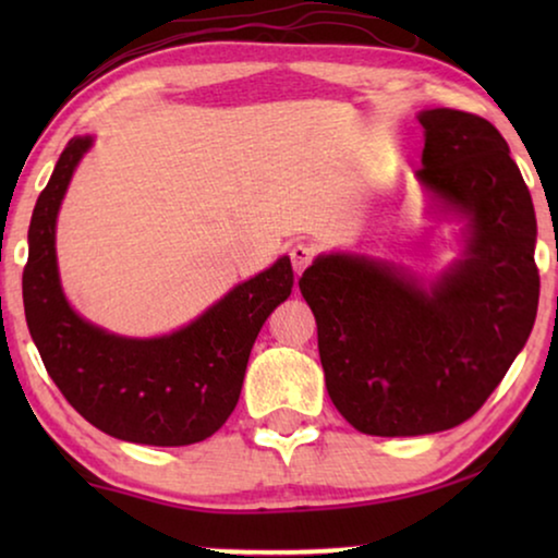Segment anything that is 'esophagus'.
Returning <instances> with one entry per match:
<instances>
[{"label": "esophagus", "instance_id": "1", "mask_svg": "<svg viewBox=\"0 0 558 558\" xmlns=\"http://www.w3.org/2000/svg\"><path fill=\"white\" fill-rule=\"evenodd\" d=\"M315 246H307V243H296V246H292V251H289V258H292V269L296 277L307 269V266L312 264V258H315Z\"/></svg>", "mask_w": 558, "mask_h": 558}]
</instances>
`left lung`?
Returning <instances> with one entry per match:
<instances>
[{
    "mask_svg": "<svg viewBox=\"0 0 558 558\" xmlns=\"http://www.w3.org/2000/svg\"><path fill=\"white\" fill-rule=\"evenodd\" d=\"M422 185L470 218L468 256L429 287L365 256H319L300 279L335 409L373 437L452 429L483 407L536 323V213L498 129L432 109Z\"/></svg>",
    "mask_w": 558,
    "mask_h": 558,
    "instance_id": "left-lung-1",
    "label": "left lung"
}]
</instances>
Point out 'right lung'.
Returning <instances> with one entry per match:
<instances>
[{"label":"right lung","mask_w":558,"mask_h":558,"mask_svg":"<svg viewBox=\"0 0 558 558\" xmlns=\"http://www.w3.org/2000/svg\"><path fill=\"white\" fill-rule=\"evenodd\" d=\"M88 147V136L68 142L33 210L22 271L29 335L60 393L96 429L136 445H195L216 434L239 403L256 335L292 292V264L279 258L167 338H117L86 323L60 289L56 218Z\"/></svg>","instance_id":"obj_1"}]
</instances>
